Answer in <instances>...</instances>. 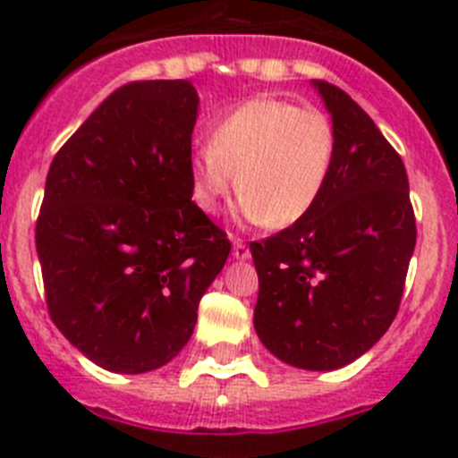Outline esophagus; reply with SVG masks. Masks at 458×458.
I'll list each match as a JSON object with an SVG mask.
<instances>
[{
  "instance_id": "34e87169",
  "label": "esophagus",
  "mask_w": 458,
  "mask_h": 458,
  "mask_svg": "<svg viewBox=\"0 0 458 458\" xmlns=\"http://www.w3.org/2000/svg\"><path fill=\"white\" fill-rule=\"evenodd\" d=\"M232 254H233V259H241L242 261V259H250V248L241 241V238H236V241H233Z\"/></svg>"
}]
</instances>
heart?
<instances>
[{
    "instance_id": "heart-1",
    "label": "heart",
    "mask_w": 458,
    "mask_h": 458,
    "mask_svg": "<svg viewBox=\"0 0 458 458\" xmlns=\"http://www.w3.org/2000/svg\"><path fill=\"white\" fill-rule=\"evenodd\" d=\"M337 157V131L326 112L259 96L222 114L208 147L190 156V197L216 216L238 188L241 213L254 225L291 226L321 199Z\"/></svg>"
}]
</instances>
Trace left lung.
I'll return each mask as SVG.
<instances>
[{"mask_svg": "<svg viewBox=\"0 0 458 458\" xmlns=\"http://www.w3.org/2000/svg\"><path fill=\"white\" fill-rule=\"evenodd\" d=\"M337 131V157L305 220L250 242L259 275L254 327L298 369L333 371L394 321L418 229L399 153L349 93L314 80Z\"/></svg>", "mask_w": 458, "mask_h": 458, "instance_id": "obj_1", "label": "left lung"}]
</instances>
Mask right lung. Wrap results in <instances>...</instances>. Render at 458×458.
<instances>
[{"label":"right lung","mask_w":458,"mask_h":458,"mask_svg":"<svg viewBox=\"0 0 458 458\" xmlns=\"http://www.w3.org/2000/svg\"><path fill=\"white\" fill-rule=\"evenodd\" d=\"M197 109L188 80L123 84L47 172L36 220L47 311L107 371L144 374L176 358L232 252L190 197Z\"/></svg>","instance_id":"add662e5"}]
</instances>
